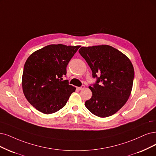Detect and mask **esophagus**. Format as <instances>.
<instances>
[{"mask_svg":"<svg viewBox=\"0 0 156 156\" xmlns=\"http://www.w3.org/2000/svg\"><path fill=\"white\" fill-rule=\"evenodd\" d=\"M84 88H85V85H82L81 86V87H78V89H79V90H83Z\"/></svg>","mask_w":156,"mask_h":156,"instance_id":"1","label":"esophagus"}]
</instances>
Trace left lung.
Segmentation results:
<instances>
[{"instance_id":"left-lung-1","label":"left lung","mask_w":156,"mask_h":156,"mask_svg":"<svg viewBox=\"0 0 156 156\" xmlns=\"http://www.w3.org/2000/svg\"><path fill=\"white\" fill-rule=\"evenodd\" d=\"M79 53L93 72V93L85 105L95 116L105 118L118 112L128 100L134 78V70L128 57L107 45L82 47Z\"/></svg>"}]
</instances>
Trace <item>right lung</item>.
Listing matches in <instances>:
<instances>
[{
    "mask_svg": "<svg viewBox=\"0 0 156 156\" xmlns=\"http://www.w3.org/2000/svg\"><path fill=\"white\" fill-rule=\"evenodd\" d=\"M80 48L62 44L49 45L27 59L22 74V89L27 101L40 112L49 114L66 104L76 88L62 76L67 66Z\"/></svg>",
    "mask_w": 156,
    "mask_h": 156,
    "instance_id": "add662e5",
    "label": "right lung"
}]
</instances>
